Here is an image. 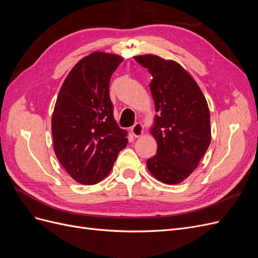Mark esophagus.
Listing matches in <instances>:
<instances>
[{
    "label": "esophagus",
    "instance_id": "34e87169",
    "mask_svg": "<svg viewBox=\"0 0 258 258\" xmlns=\"http://www.w3.org/2000/svg\"><path fill=\"white\" fill-rule=\"evenodd\" d=\"M131 134L135 138H140L144 134V126L141 122H136L135 126L131 127Z\"/></svg>",
    "mask_w": 258,
    "mask_h": 258
}]
</instances>
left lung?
Here are the masks:
<instances>
[{
    "instance_id": "1",
    "label": "left lung",
    "mask_w": 258,
    "mask_h": 258,
    "mask_svg": "<svg viewBox=\"0 0 258 258\" xmlns=\"http://www.w3.org/2000/svg\"><path fill=\"white\" fill-rule=\"evenodd\" d=\"M135 59L153 76L150 89L155 102L151 135L157 154L146 161L158 181L183 182L199 165L211 142L207 100L192 76L174 60L147 53Z\"/></svg>"
}]
</instances>
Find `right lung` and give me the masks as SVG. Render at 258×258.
<instances>
[{
  "instance_id": "obj_1",
  "label": "right lung",
  "mask_w": 258,
  "mask_h": 258,
  "mask_svg": "<svg viewBox=\"0 0 258 258\" xmlns=\"http://www.w3.org/2000/svg\"><path fill=\"white\" fill-rule=\"evenodd\" d=\"M123 58L93 51L70 71L51 116L53 151L77 183L93 185L108 175L128 132L114 119L108 86Z\"/></svg>"
}]
</instances>
